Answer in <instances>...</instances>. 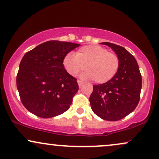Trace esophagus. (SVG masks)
I'll return each mask as SVG.
<instances>
[{
	"mask_svg": "<svg viewBox=\"0 0 159 159\" xmlns=\"http://www.w3.org/2000/svg\"><path fill=\"white\" fill-rule=\"evenodd\" d=\"M78 84L79 86V87H81L84 84V82L81 81V80H78Z\"/></svg>",
	"mask_w": 159,
	"mask_h": 159,
	"instance_id": "34e87169",
	"label": "esophagus"
}]
</instances>
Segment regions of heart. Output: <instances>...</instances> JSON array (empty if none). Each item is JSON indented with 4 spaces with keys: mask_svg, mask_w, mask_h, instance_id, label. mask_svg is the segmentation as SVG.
<instances>
[{
    "mask_svg": "<svg viewBox=\"0 0 159 159\" xmlns=\"http://www.w3.org/2000/svg\"><path fill=\"white\" fill-rule=\"evenodd\" d=\"M63 65L68 73L76 76L85 66L84 77L92 79L97 84H105L111 81L117 73L120 58L116 53L108 52L99 45H86L75 53L66 54Z\"/></svg>",
    "mask_w": 159,
    "mask_h": 159,
    "instance_id": "heart-1",
    "label": "heart"
}]
</instances>
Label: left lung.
Wrapping results in <instances>:
<instances>
[{
    "label": "left lung",
    "instance_id": "8db88e82",
    "mask_svg": "<svg viewBox=\"0 0 159 159\" xmlns=\"http://www.w3.org/2000/svg\"><path fill=\"white\" fill-rule=\"evenodd\" d=\"M111 47L120 58L117 73L111 81L93 85L90 96L91 108L102 119L117 121L136 108L140 100L142 78L135 58L123 47L102 43Z\"/></svg>",
    "mask_w": 159,
    "mask_h": 159
}]
</instances>
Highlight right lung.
Instances as JSON below:
<instances>
[{"label": "right lung", "instance_id": "obj_1", "mask_svg": "<svg viewBox=\"0 0 159 159\" xmlns=\"http://www.w3.org/2000/svg\"><path fill=\"white\" fill-rule=\"evenodd\" d=\"M78 46L76 43L52 40L24 55L16 85L27 111L39 117L51 118L69 108L78 85L77 79L66 71L63 61Z\"/></svg>", "mask_w": 159, "mask_h": 159}]
</instances>
